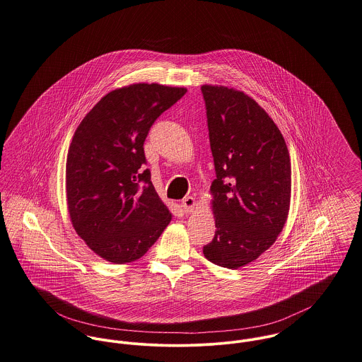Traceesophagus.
<instances>
[{"label":"esophagus","mask_w":362,"mask_h":362,"mask_svg":"<svg viewBox=\"0 0 362 362\" xmlns=\"http://www.w3.org/2000/svg\"><path fill=\"white\" fill-rule=\"evenodd\" d=\"M194 206L195 199L193 197H186V198H183V201H182V208H183V211H185L186 214L192 212V211L194 209Z\"/></svg>","instance_id":"1"}]
</instances>
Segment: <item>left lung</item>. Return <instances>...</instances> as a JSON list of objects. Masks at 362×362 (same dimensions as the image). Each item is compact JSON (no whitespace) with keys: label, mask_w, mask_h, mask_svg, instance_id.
<instances>
[{"label":"left lung","mask_w":362,"mask_h":362,"mask_svg":"<svg viewBox=\"0 0 362 362\" xmlns=\"http://www.w3.org/2000/svg\"><path fill=\"white\" fill-rule=\"evenodd\" d=\"M216 179L211 195L215 237L204 256L238 269L277 240L291 201V160L277 125L252 98L202 85Z\"/></svg>","instance_id":"obj_1"}]
</instances>
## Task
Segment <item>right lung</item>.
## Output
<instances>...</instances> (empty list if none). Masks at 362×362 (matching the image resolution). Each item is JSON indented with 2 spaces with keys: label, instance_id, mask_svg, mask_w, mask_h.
<instances>
[{
  "label": "right lung",
  "instance_id": "right-lung-1",
  "mask_svg": "<svg viewBox=\"0 0 362 362\" xmlns=\"http://www.w3.org/2000/svg\"><path fill=\"white\" fill-rule=\"evenodd\" d=\"M186 88L134 83L103 96L78 125L67 154L66 193L73 227L100 257L124 264L158 240L170 214L144 156L154 121Z\"/></svg>",
  "mask_w": 362,
  "mask_h": 362
}]
</instances>
